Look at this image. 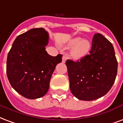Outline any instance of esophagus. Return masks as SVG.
<instances>
[{
  "instance_id": "34e87169",
  "label": "esophagus",
  "mask_w": 123,
  "mask_h": 123,
  "mask_svg": "<svg viewBox=\"0 0 123 123\" xmlns=\"http://www.w3.org/2000/svg\"><path fill=\"white\" fill-rule=\"evenodd\" d=\"M67 56H66V55H63V56H62V62L64 63V62H66V61H67Z\"/></svg>"
}]
</instances>
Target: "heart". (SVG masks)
<instances>
[{"label":"heart","mask_w":123,"mask_h":123,"mask_svg":"<svg viewBox=\"0 0 123 123\" xmlns=\"http://www.w3.org/2000/svg\"><path fill=\"white\" fill-rule=\"evenodd\" d=\"M67 49L72 48L71 56L73 59L78 60L85 56L90 52L91 42L87 39H82L80 37L72 38L67 43Z\"/></svg>","instance_id":"b5f03b06"}]
</instances>
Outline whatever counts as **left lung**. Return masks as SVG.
<instances>
[{"instance_id": "left-lung-1", "label": "left lung", "mask_w": 123, "mask_h": 123, "mask_svg": "<svg viewBox=\"0 0 123 123\" xmlns=\"http://www.w3.org/2000/svg\"><path fill=\"white\" fill-rule=\"evenodd\" d=\"M70 91L78 99L92 101L105 95L113 85L118 63L113 45L100 33L92 39L90 55L67 60Z\"/></svg>"}]
</instances>
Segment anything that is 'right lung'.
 Wrapping results in <instances>:
<instances>
[{
  "label": "right lung",
  "mask_w": 123,
  "mask_h": 123,
  "mask_svg": "<svg viewBox=\"0 0 123 123\" xmlns=\"http://www.w3.org/2000/svg\"><path fill=\"white\" fill-rule=\"evenodd\" d=\"M49 34L43 28H33L18 35L8 54L6 74L10 84L20 95L37 99L45 95L62 55H49L45 51Z\"/></svg>",
  "instance_id": "1"
}]
</instances>
